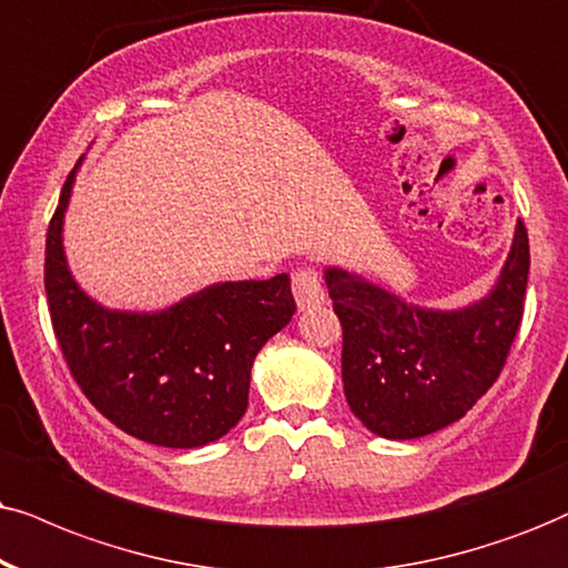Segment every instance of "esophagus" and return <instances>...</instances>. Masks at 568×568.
Here are the masks:
<instances>
[{
  "instance_id": "34e87169",
  "label": "esophagus",
  "mask_w": 568,
  "mask_h": 568,
  "mask_svg": "<svg viewBox=\"0 0 568 568\" xmlns=\"http://www.w3.org/2000/svg\"><path fill=\"white\" fill-rule=\"evenodd\" d=\"M293 296H296V304L301 312H308V308L327 304L325 285L320 283L317 272L314 270H298L296 275H293Z\"/></svg>"
}]
</instances>
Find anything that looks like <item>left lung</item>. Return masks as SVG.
Returning <instances> with one entry per match:
<instances>
[{
	"instance_id": "1",
	"label": "left lung",
	"mask_w": 568,
	"mask_h": 568,
	"mask_svg": "<svg viewBox=\"0 0 568 568\" xmlns=\"http://www.w3.org/2000/svg\"><path fill=\"white\" fill-rule=\"evenodd\" d=\"M529 239L519 220L500 275L483 298L419 306L354 270L325 283L343 325V390L369 433L414 440L454 425L498 379L524 312Z\"/></svg>"
}]
</instances>
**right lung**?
<instances>
[{
  "label": "right lung",
  "instance_id": "1",
  "mask_svg": "<svg viewBox=\"0 0 568 568\" xmlns=\"http://www.w3.org/2000/svg\"><path fill=\"white\" fill-rule=\"evenodd\" d=\"M83 156L47 233L54 335L85 398L112 425L164 448H201L239 425L254 358L296 314L291 277L227 280L154 312L110 308L81 288L64 254V214Z\"/></svg>",
  "mask_w": 568,
  "mask_h": 568
}]
</instances>
